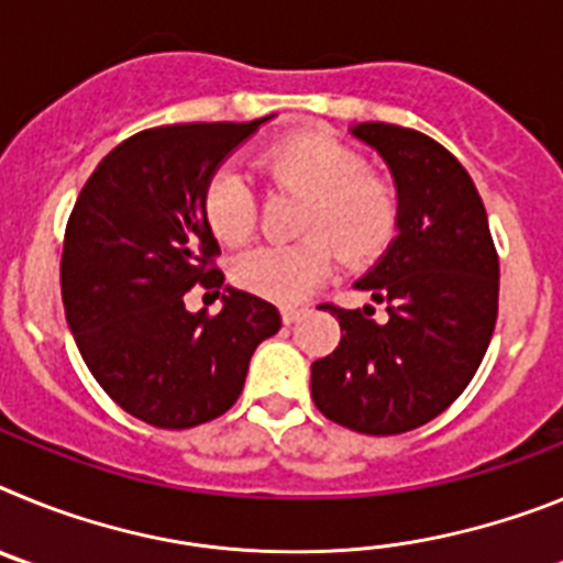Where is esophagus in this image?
I'll return each instance as SVG.
<instances>
[{
    "mask_svg": "<svg viewBox=\"0 0 563 563\" xmlns=\"http://www.w3.org/2000/svg\"><path fill=\"white\" fill-rule=\"evenodd\" d=\"M301 316H307V307H282V321L285 324H296Z\"/></svg>",
    "mask_w": 563,
    "mask_h": 563,
    "instance_id": "obj_1",
    "label": "esophagus"
}]
</instances>
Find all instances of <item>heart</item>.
Instances as JSON below:
<instances>
[{
    "mask_svg": "<svg viewBox=\"0 0 563 563\" xmlns=\"http://www.w3.org/2000/svg\"><path fill=\"white\" fill-rule=\"evenodd\" d=\"M273 186L301 194L292 242L258 245L233 258L242 290L273 301H301L343 262L363 265L391 245L400 197L389 177L366 168L350 143L327 129H301L271 143L256 157ZM202 217L222 245H242L256 228L253 194L236 172H217L202 191Z\"/></svg>",
    "mask_w": 563,
    "mask_h": 563,
    "instance_id": "obj_1",
    "label": "heart"
}]
</instances>
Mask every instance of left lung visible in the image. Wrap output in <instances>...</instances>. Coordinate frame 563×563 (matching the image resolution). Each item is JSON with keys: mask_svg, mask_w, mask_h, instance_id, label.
<instances>
[{"mask_svg": "<svg viewBox=\"0 0 563 563\" xmlns=\"http://www.w3.org/2000/svg\"><path fill=\"white\" fill-rule=\"evenodd\" d=\"M352 134L389 163L400 197V233L355 285L389 318L321 305L341 341L312 363L310 386L327 420L389 437L442 415L479 369L499 316V253L479 191L449 148L395 123H357Z\"/></svg>", "mask_w": 563, "mask_h": 563, "instance_id": "obj_1", "label": "left lung"}]
</instances>
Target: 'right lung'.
<instances>
[{
    "label": "right lung",
    "mask_w": 563,
    "mask_h": 563,
    "mask_svg": "<svg viewBox=\"0 0 563 563\" xmlns=\"http://www.w3.org/2000/svg\"><path fill=\"white\" fill-rule=\"evenodd\" d=\"M177 123L132 134L98 163L67 220L62 298L84 363L123 411L154 429L217 420L282 316L245 290L188 312L194 285L220 296V245L202 191L231 148L265 123ZM208 296V292H206Z\"/></svg>",
    "instance_id": "1"
}]
</instances>
